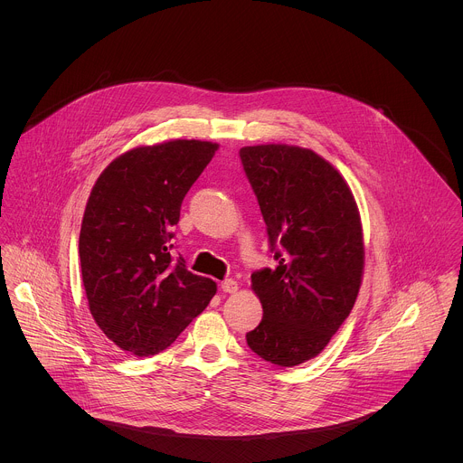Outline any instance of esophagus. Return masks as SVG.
<instances>
[{
    "mask_svg": "<svg viewBox=\"0 0 463 463\" xmlns=\"http://www.w3.org/2000/svg\"><path fill=\"white\" fill-rule=\"evenodd\" d=\"M221 288H222V292H228V294H233V292H237L239 290V283L235 281V279H224L222 283H221Z\"/></svg>",
    "mask_w": 463,
    "mask_h": 463,
    "instance_id": "34e87169",
    "label": "esophagus"
}]
</instances>
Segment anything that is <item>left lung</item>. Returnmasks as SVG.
<instances>
[{"mask_svg":"<svg viewBox=\"0 0 463 463\" xmlns=\"http://www.w3.org/2000/svg\"><path fill=\"white\" fill-rule=\"evenodd\" d=\"M239 155L276 260L251 274L264 317L246 340L265 362L294 367L317 356L353 310L364 270L358 208L312 149L262 144Z\"/></svg>","mask_w":463,"mask_h":463,"instance_id":"8db88e82","label":"left lung"}]
</instances>
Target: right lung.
<instances>
[{
	"label": "right lung",
	"mask_w": 463,
	"mask_h": 463,
	"mask_svg": "<svg viewBox=\"0 0 463 463\" xmlns=\"http://www.w3.org/2000/svg\"><path fill=\"white\" fill-rule=\"evenodd\" d=\"M215 151L182 138L135 147L92 187L78 242L81 279L96 325L123 351H164L217 290L171 255L182 201Z\"/></svg>",
	"instance_id": "right-lung-1"
}]
</instances>
